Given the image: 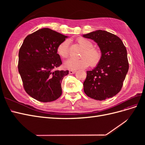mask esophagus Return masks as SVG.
Here are the masks:
<instances>
[{
	"label": "esophagus",
	"mask_w": 145,
	"mask_h": 145,
	"mask_svg": "<svg viewBox=\"0 0 145 145\" xmlns=\"http://www.w3.org/2000/svg\"><path fill=\"white\" fill-rule=\"evenodd\" d=\"M76 70H70V71H69V73L70 74H73L76 73Z\"/></svg>",
	"instance_id": "1"
}]
</instances>
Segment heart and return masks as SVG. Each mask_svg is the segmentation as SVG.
Wrapping results in <instances>:
<instances>
[{"label": "heart", "instance_id": "obj_1", "mask_svg": "<svg viewBox=\"0 0 145 145\" xmlns=\"http://www.w3.org/2000/svg\"><path fill=\"white\" fill-rule=\"evenodd\" d=\"M77 42L84 49L81 54L82 57L78 59H69L65 62V67L71 70H76L86 68L90 63L93 66L97 65L100 60L101 54L99 50L93 48V43L84 38L78 39ZM57 52L62 58H67L69 55V42L65 40L60 43L57 48Z\"/></svg>", "mask_w": 145, "mask_h": 145}]
</instances>
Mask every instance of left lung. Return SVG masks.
Wrapping results in <instances>:
<instances>
[{
    "instance_id": "left-lung-1",
    "label": "left lung",
    "mask_w": 145,
    "mask_h": 145,
    "mask_svg": "<svg viewBox=\"0 0 145 145\" xmlns=\"http://www.w3.org/2000/svg\"><path fill=\"white\" fill-rule=\"evenodd\" d=\"M97 43L101 59L97 65L87 71L83 89L89 97L97 100L111 98L119 93L129 69L127 51L121 39L103 30L83 34Z\"/></svg>"
}]
</instances>
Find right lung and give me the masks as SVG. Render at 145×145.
Segmentation results:
<instances>
[{"label": "right lung", "mask_w": 145, "mask_h": 145, "mask_svg": "<svg viewBox=\"0 0 145 145\" xmlns=\"http://www.w3.org/2000/svg\"><path fill=\"white\" fill-rule=\"evenodd\" d=\"M68 36L42 28L26 37L19 52V72L31 97L50 102L62 95V79L69 71H54L62 65L57 48Z\"/></svg>", "instance_id": "add662e5"}]
</instances>
